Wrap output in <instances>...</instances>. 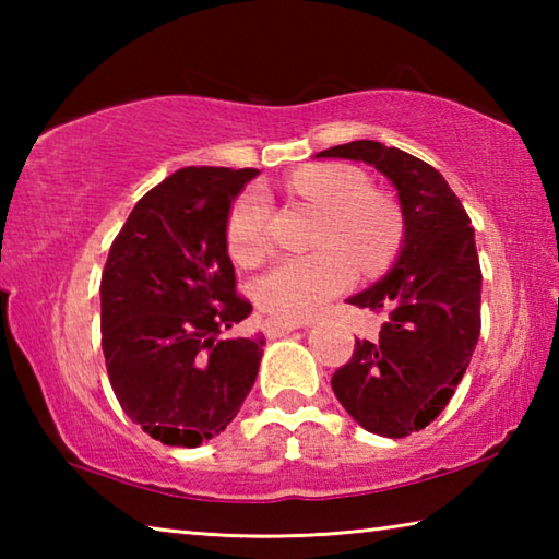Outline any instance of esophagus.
Here are the masks:
<instances>
[{
	"label": "esophagus",
	"mask_w": 559,
	"mask_h": 559,
	"mask_svg": "<svg viewBox=\"0 0 559 559\" xmlns=\"http://www.w3.org/2000/svg\"><path fill=\"white\" fill-rule=\"evenodd\" d=\"M302 325L308 323H296V320H281V318H269L266 325H263V330H266L269 337H283L293 333V330H298Z\"/></svg>",
	"instance_id": "1"
}]
</instances>
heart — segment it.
<instances>
[{
  "instance_id": "heart-1",
  "label": "heart",
  "mask_w": 559,
  "mask_h": 559,
  "mask_svg": "<svg viewBox=\"0 0 559 559\" xmlns=\"http://www.w3.org/2000/svg\"><path fill=\"white\" fill-rule=\"evenodd\" d=\"M288 189L325 210L318 246L310 257H290L263 273L253 286L259 306L271 316L306 320L318 316L337 293L353 286L357 261L377 271L392 259L402 239V219L394 204L370 192V179L357 167L323 163L296 169ZM271 197L253 185L236 197L226 219V243L234 261L257 266L271 251Z\"/></svg>"
}]
</instances>
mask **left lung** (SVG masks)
<instances>
[{"instance_id":"1","label":"left lung","mask_w":559,"mask_h":559,"mask_svg":"<svg viewBox=\"0 0 559 559\" xmlns=\"http://www.w3.org/2000/svg\"><path fill=\"white\" fill-rule=\"evenodd\" d=\"M316 157L372 165L396 189L404 219L400 257L349 306L384 310L380 335L357 340L333 374V392L359 427L402 439L437 419L456 392L480 335L476 234L439 169L374 140Z\"/></svg>"}]
</instances>
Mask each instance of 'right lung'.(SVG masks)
<instances>
[{
	"label": "right lung",
	"instance_id": "obj_1",
	"mask_svg": "<svg viewBox=\"0 0 559 559\" xmlns=\"http://www.w3.org/2000/svg\"><path fill=\"white\" fill-rule=\"evenodd\" d=\"M259 169L185 167L150 189L110 246L100 345L132 421L167 447L226 429L257 382L263 335L222 340L251 302L226 249L231 202Z\"/></svg>",
	"mask_w": 559,
	"mask_h": 559
}]
</instances>
